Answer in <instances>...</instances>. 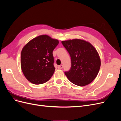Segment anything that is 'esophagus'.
Segmentation results:
<instances>
[{
  "label": "esophagus",
  "mask_w": 121,
  "mask_h": 121,
  "mask_svg": "<svg viewBox=\"0 0 121 121\" xmlns=\"http://www.w3.org/2000/svg\"><path fill=\"white\" fill-rule=\"evenodd\" d=\"M63 65H59V66H58V68H59V69H61L63 68Z\"/></svg>",
  "instance_id": "34e87169"
}]
</instances>
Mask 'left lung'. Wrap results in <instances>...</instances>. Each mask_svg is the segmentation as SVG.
Listing matches in <instances>:
<instances>
[{
  "instance_id": "obj_1",
  "label": "left lung",
  "mask_w": 121,
  "mask_h": 121,
  "mask_svg": "<svg viewBox=\"0 0 121 121\" xmlns=\"http://www.w3.org/2000/svg\"><path fill=\"white\" fill-rule=\"evenodd\" d=\"M71 57V66L65 74L71 82L79 86L94 80L100 67L98 52L90 43L80 39L61 42Z\"/></svg>"
}]
</instances>
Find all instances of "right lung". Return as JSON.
<instances>
[{
	"instance_id": "right-lung-1",
	"label": "right lung",
	"mask_w": 121,
	"mask_h": 121,
	"mask_svg": "<svg viewBox=\"0 0 121 121\" xmlns=\"http://www.w3.org/2000/svg\"><path fill=\"white\" fill-rule=\"evenodd\" d=\"M58 40L48 35L34 38L22 48L21 65L25 76L31 83L41 84L48 81L55 71L53 51Z\"/></svg>"
}]
</instances>
